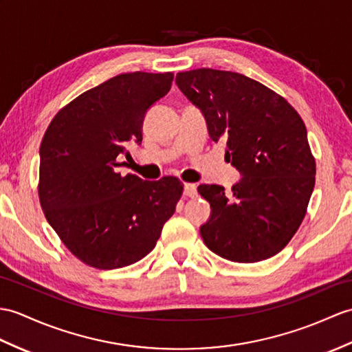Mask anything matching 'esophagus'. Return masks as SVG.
<instances>
[{
  "mask_svg": "<svg viewBox=\"0 0 352 352\" xmlns=\"http://www.w3.org/2000/svg\"><path fill=\"white\" fill-rule=\"evenodd\" d=\"M183 193H184L186 196H189V198H195V196L198 195V192H196V186L192 184V183H186V184H184Z\"/></svg>",
  "mask_w": 352,
  "mask_h": 352,
  "instance_id": "esophagus-1",
  "label": "esophagus"
}]
</instances>
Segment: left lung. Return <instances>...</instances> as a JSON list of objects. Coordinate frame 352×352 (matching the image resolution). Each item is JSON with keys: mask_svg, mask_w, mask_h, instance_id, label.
Listing matches in <instances>:
<instances>
[{"mask_svg": "<svg viewBox=\"0 0 352 352\" xmlns=\"http://www.w3.org/2000/svg\"><path fill=\"white\" fill-rule=\"evenodd\" d=\"M175 82L241 174L230 196L217 184L198 187L211 207L199 228L204 243L232 263L274 256L297 232L315 186L303 120L283 97L240 73L196 69L178 73Z\"/></svg>", "mask_w": 352, "mask_h": 352, "instance_id": "8db88e82", "label": "left lung"}]
</instances>
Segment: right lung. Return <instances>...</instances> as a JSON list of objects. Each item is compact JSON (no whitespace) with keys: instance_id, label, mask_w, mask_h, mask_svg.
<instances>
[{"instance_id":"add662e5","label":"right lung","mask_w":352,"mask_h":352,"mask_svg":"<svg viewBox=\"0 0 352 352\" xmlns=\"http://www.w3.org/2000/svg\"><path fill=\"white\" fill-rule=\"evenodd\" d=\"M174 75L124 73L82 93L49 124L40 145L38 198L49 225L87 265L113 270L156 246L183 193L175 177L145 182L118 173L142 122Z\"/></svg>"}]
</instances>
